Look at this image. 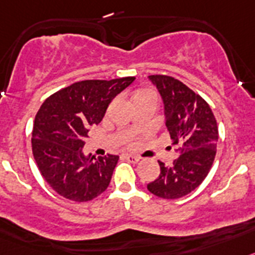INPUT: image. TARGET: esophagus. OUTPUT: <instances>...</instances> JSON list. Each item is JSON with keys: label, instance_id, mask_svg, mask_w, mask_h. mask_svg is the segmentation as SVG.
I'll return each instance as SVG.
<instances>
[{"label": "esophagus", "instance_id": "1", "mask_svg": "<svg viewBox=\"0 0 255 255\" xmlns=\"http://www.w3.org/2000/svg\"><path fill=\"white\" fill-rule=\"evenodd\" d=\"M125 159L127 161H129L130 164H137L139 161L138 156H133V155H125Z\"/></svg>", "mask_w": 255, "mask_h": 255}]
</instances>
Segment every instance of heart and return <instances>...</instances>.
<instances>
[{
  "label": "heart",
  "instance_id": "obj_1",
  "mask_svg": "<svg viewBox=\"0 0 255 255\" xmlns=\"http://www.w3.org/2000/svg\"><path fill=\"white\" fill-rule=\"evenodd\" d=\"M141 99H156V94L153 93V91H150V90L142 91V93L137 94V95L134 96V102H137V100H141Z\"/></svg>",
  "mask_w": 255,
  "mask_h": 255
}]
</instances>
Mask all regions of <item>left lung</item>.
I'll return each instance as SVG.
<instances>
[{"label":"left lung","instance_id":"left-lung-1","mask_svg":"<svg viewBox=\"0 0 255 255\" xmlns=\"http://www.w3.org/2000/svg\"><path fill=\"white\" fill-rule=\"evenodd\" d=\"M148 77L162 98L165 125L179 156L171 166L159 161L160 175L147 189L160 198H182L205 180L212 167L219 141L216 118L208 103L182 81L165 75Z\"/></svg>","mask_w":255,"mask_h":255}]
</instances>
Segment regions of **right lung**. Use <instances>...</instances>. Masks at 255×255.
<instances>
[{"mask_svg": "<svg viewBox=\"0 0 255 255\" xmlns=\"http://www.w3.org/2000/svg\"><path fill=\"white\" fill-rule=\"evenodd\" d=\"M136 77L85 80L45 99L35 116L31 150L49 187L70 201L88 202L111 183L119 156L82 153L90 126L99 125L109 103Z\"/></svg>", "mask_w": 255, "mask_h": 255, "instance_id": "1", "label": "right lung"}]
</instances>
